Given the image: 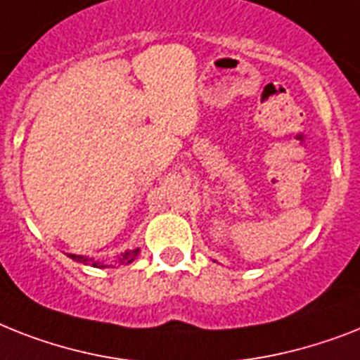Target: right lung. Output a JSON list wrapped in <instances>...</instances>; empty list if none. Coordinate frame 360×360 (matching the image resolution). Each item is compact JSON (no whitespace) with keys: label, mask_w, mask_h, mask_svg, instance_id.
<instances>
[{"label":"right lung","mask_w":360,"mask_h":360,"mask_svg":"<svg viewBox=\"0 0 360 360\" xmlns=\"http://www.w3.org/2000/svg\"><path fill=\"white\" fill-rule=\"evenodd\" d=\"M140 250H133V251H125V253H122V255L118 257V262L120 264H131V262L136 259V255H139ZM74 261L77 262H83V264H92L94 268H105V264H101V262H96L92 261V259H86V257H81V255H70Z\"/></svg>","instance_id":"obj_1"}]
</instances>
